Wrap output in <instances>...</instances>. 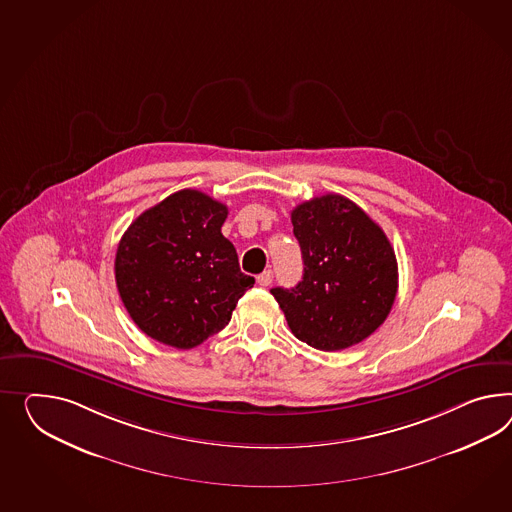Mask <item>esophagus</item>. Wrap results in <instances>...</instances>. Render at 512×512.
<instances>
[{
  "mask_svg": "<svg viewBox=\"0 0 512 512\" xmlns=\"http://www.w3.org/2000/svg\"><path fill=\"white\" fill-rule=\"evenodd\" d=\"M258 280V284L262 286V288H267V286H271L273 284V271L269 269V271H263L262 275L256 278Z\"/></svg>",
  "mask_w": 512,
  "mask_h": 512,
  "instance_id": "esophagus-1",
  "label": "esophagus"
}]
</instances>
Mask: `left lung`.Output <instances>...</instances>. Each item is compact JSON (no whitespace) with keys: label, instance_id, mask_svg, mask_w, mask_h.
<instances>
[{"label":"left lung","instance_id":"8db88e82","mask_svg":"<svg viewBox=\"0 0 512 512\" xmlns=\"http://www.w3.org/2000/svg\"><path fill=\"white\" fill-rule=\"evenodd\" d=\"M304 273L295 288L271 293L291 332L319 351H341L371 336L397 295L395 252L366 211L323 195L291 211Z\"/></svg>","mask_w":512,"mask_h":512}]
</instances>
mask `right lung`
<instances>
[{"label":"right lung","mask_w":512,"mask_h":512,"mask_svg":"<svg viewBox=\"0 0 512 512\" xmlns=\"http://www.w3.org/2000/svg\"><path fill=\"white\" fill-rule=\"evenodd\" d=\"M228 208L182 189L141 213L120 239L118 293L146 336L193 349L223 330L254 278L221 234Z\"/></svg>","instance_id":"add662e5"}]
</instances>
